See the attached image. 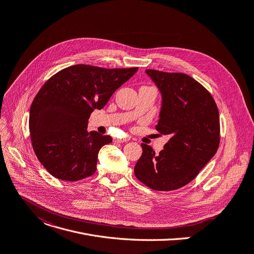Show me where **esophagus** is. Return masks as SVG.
<instances>
[{
	"instance_id": "obj_1",
	"label": "esophagus",
	"mask_w": 254,
	"mask_h": 254,
	"mask_svg": "<svg viewBox=\"0 0 254 254\" xmlns=\"http://www.w3.org/2000/svg\"><path fill=\"white\" fill-rule=\"evenodd\" d=\"M127 141H128V139H127V137H120V139H114L115 143H126Z\"/></svg>"
}]
</instances>
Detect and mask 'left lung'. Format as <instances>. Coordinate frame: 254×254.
<instances>
[{"mask_svg": "<svg viewBox=\"0 0 254 254\" xmlns=\"http://www.w3.org/2000/svg\"><path fill=\"white\" fill-rule=\"evenodd\" d=\"M162 95L156 129L170 139L155 155L142 144L134 175L154 190L169 191L187 186L215 156L220 144L217 104L201 84L183 73L146 70Z\"/></svg>", "mask_w": 254, "mask_h": 254, "instance_id": "8db88e82", "label": "left lung"}]
</instances>
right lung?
I'll use <instances>...</instances> for the list:
<instances>
[{"mask_svg": "<svg viewBox=\"0 0 254 254\" xmlns=\"http://www.w3.org/2000/svg\"><path fill=\"white\" fill-rule=\"evenodd\" d=\"M136 71L75 64L44 83L30 107L29 129L34 153L53 176L78 181L95 173L99 150L112 139L87 131L90 114Z\"/></svg>", "mask_w": 254, "mask_h": 254, "instance_id": "1", "label": "right lung"}]
</instances>
